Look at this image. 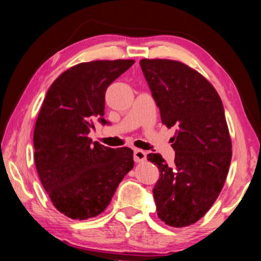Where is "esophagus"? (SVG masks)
Returning a JSON list of instances; mask_svg holds the SVG:
<instances>
[{
    "label": "esophagus",
    "mask_w": 261,
    "mask_h": 261,
    "mask_svg": "<svg viewBox=\"0 0 261 261\" xmlns=\"http://www.w3.org/2000/svg\"><path fill=\"white\" fill-rule=\"evenodd\" d=\"M134 159L136 163H143V161L146 160V152L143 150H139V148H135Z\"/></svg>",
    "instance_id": "34e87169"
}]
</instances>
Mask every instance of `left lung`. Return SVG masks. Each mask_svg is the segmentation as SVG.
<instances>
[{
    "mask_svg": "<svg viewBox=\"0 0 261 261\" xmlns=\"http://www.w3.org/2000/svg\"><path fill=\"white\" fill-rule=\"evenodd\" d=\"M139 64L161 122L177 127L171 138L174 164L159 153L147 154L160 172L153 188L156 213L169 226H188L212 208L229 172L232 145L223 103L203 75L180 61L142 59Z\"/></svg>",
    "mask_w": 261,
    "mask_h": 261,
    "instance_id": "1",
    "label": "left lung"
}]
</instances>
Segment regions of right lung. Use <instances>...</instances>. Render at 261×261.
Returning <instances> with one entry per match:
<instances>
[{
	"mask_svg": "<svg viewBox=\"0 0 261 261\" xmlns=\"http://www.w3.org/2000/svg\"><path fill=\"white\" fill-rule=\"evenodd\" d=\"M135 60L81 63L47 90L34 131L35 164L53 205L72 220L105 212L123 177L134 168V151L111 148L88 134L105 116L106 90Z\"/></svg>",
	"mask_w": 261,
	"mask_h": 261,
	"instance_id": "obj_1",
	"label": "right lung"
}]
</instances>
